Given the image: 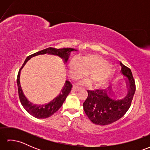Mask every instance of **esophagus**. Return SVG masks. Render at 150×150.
Listing matches in <instances>:
<instances>
[{
	"label": "esophagus",
	"instance_id": "34e87169",
	"mask_svg": "<svg viewBox=\"0 0 150 150\" xmlns=\"http://www.w3.org/2000/svg\"><path fill=\"white\" fill-rule=\"evenodd\" d=\"M73 90L75 91H78L81 90V88L80 87H78V86H73Z\"/></svg>",
	"mask_w": 150,
	"mask_h": 150
}]
</instances>
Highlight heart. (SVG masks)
Instances as JSON below:
<instances>
[{
	"label": "heart",
	"mask_w": 150,
	"mask_h": 150,
	"mask_svg": "<svg viewBox=\"0 0 150 150\" xmlns=\"http://www.w3.org/2000/svg\"><path fill=\"white\" fill-rule=\"evenodd\" d=\"M111 67L103 57L98 54H89L81 60L73 58L69 64V75L73 79H79L88 73L91 83L100 86L107 81L111 74Z\"/></svg>",
	"instance_id": "b5f03b06"
}]
</instances>
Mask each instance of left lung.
Instances as JSON below:
<instances>
[{
    "instance_id": "8db88e82",
    "label": "left lung",
    "mask_w": 150,
    "mask_h": 150,
    "mask_svg": "<svg viewBox=\"0 0 150 150\" xmlns=\"http://www.w3.org/2000/svg\"><path fill=\"white\" fill-rule=\"evenodd\" d=\"M128 92L123 98H118L108 89L88 90V95L83 103L88 117L92 122L100 126L110 124L120 119L128 110L135 92V84L131 69L120 62Z\"/></svg>"
}]
</instances>
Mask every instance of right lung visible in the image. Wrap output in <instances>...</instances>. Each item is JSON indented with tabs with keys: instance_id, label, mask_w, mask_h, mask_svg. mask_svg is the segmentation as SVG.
<instances>
[{
	"instance_id": "1",
	"label": "right lung",
	"mask_w": 150,
	"mask_h": 150,
	"mask_svg": "<svg viewBox=\"0 0 150 150\" xmlns=\"http://www.w3.org/2000/svg\"><path fill=\"white\" fill-rule=\"evenodd\" d=\"M77 50L73 48H61V49H56L53 47H48L45 50H41L40 52H38L32 54L30 56H28L25 60V61L22 65V68L20 69L18 73L17 82L18 86V96L20 98L21 103L24 107L25 110L27 111V112L29 113L31 115L37 119H46V118L50 117L55 113L56 111L59 110V108L62 106L64 102L66 100V98L68 96L69 92L71 90L72 84L70 83L68 81H66V82L61 91L60 92L58 96L56 97L55 98L50 101V103L45 104H35L28 100V98L25 97L24 95L23 91L22 90L21 83H20V75L21 71L22 68H23L26 63L32 57L39 55H44V54H48V55H53L59 57L61 58L65 64L68 63L69 56L71 53L73 52H77Z\"/></svg>"
}]
</instances>
